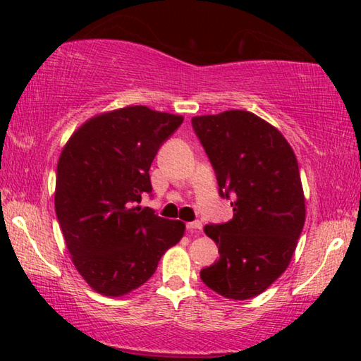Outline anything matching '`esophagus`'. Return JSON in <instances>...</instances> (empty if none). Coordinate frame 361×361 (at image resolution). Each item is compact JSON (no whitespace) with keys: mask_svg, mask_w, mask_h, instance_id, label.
Listing matches in <instances>:
<instances>
[{"mask_svg":"<svg viewBox=\"0 0 361 361\" xmlns=\"http://www.w3.org/2000/svg\"><path fill=\"white\" fill-rule=\"evenodd\" d=\"M186 229L191 231V232H200V229H202V223H200V221L186 223Z\"/></svg>","mask_w":361,"mask_h":361,"instance_id":"34e87169","label":"esophagus"}]
</instances>
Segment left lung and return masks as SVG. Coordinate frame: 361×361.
I'll list each match as a JSON object with an SVG mask.
<instances>
[{
	"label": "left lung",
	"mask_w": 361,
	"mask_h": 361,
	"mask_svg": "<svg viewBox=\"0 0 361 361\" xmlns=\"http://www.w3.org/2000/svg\"><path fill=\"white\" fill-rule=\"evenodd\" d=\"M215 170L219 195L231 199V221L207 224L219 259L200 271L210 290L228 299L261 295L288 267L305 219L298 161L276 127L231 109L191 119Z\"/></svg>",
	"instance_id": "left-lung-1"
}]
</instances>
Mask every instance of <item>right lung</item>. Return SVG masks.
<instances>
[{
  "mask_svg": "<svg viewBox=\"0 0 361 361\" xmlns=\"http://www.w3.org/2000/svg\"><path fill=\"white\" fill-rule=\"evenodd\" d=\"M181 116L146 106L99 114L60 154L56 213L78 272L97 293L122 296L156 272L185 234V223L138 204L151 194L149 167Z\"/></svg>",
  "mask_w": 361,
  "mask_h": 361,
  "instance_id": "add662e5",
  "label": "right lung"
}]
</instances>
